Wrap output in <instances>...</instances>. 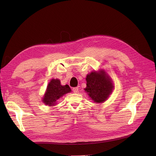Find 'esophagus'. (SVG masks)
I'll return each instance as SVG.
<instances>
[{
    "instance_id": "1",
    "label": "esophagus",
    "mask_w": 156,
    "mask_h": 156,
    "mask_svg": "<svg viewBox=\"0 0 156 156\" xmlns=\"http://www.w3.org/2000/svg\"><path fill=\"white\" fill-rule=\"evenodd\" d=\"M73 91L74 93H77L78 92V87H74L73 88Z\"/></svg>"
}]
</instances>
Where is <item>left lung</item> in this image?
<instances>
[{
    "mask_svg": "<svg viewBox=\"0 0 156 156\" xmlns=\"http://www.w3.org/2000/svg\"><path fill=\"white\" fill-rule=\"evenodd\" d=\"M86 80L87 88L85 90L97 103L104 102L112 93L113 85L103 71L92 72L87 76Z\"/></svg>",
    "mask_w": 156,
    "mask_h": 156,
    "instance_id": "left-lung-1",
    "label": "left lung"
}]
</instances>
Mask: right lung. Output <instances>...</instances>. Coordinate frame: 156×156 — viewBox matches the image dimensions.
Wrapping results in <instances>:
<instances>
[{
  "instance_id": "1",
  "label": "right lung",
  "mask_w": 156,
  "mask_h": 156,
  "mask_svg": "<svg viewBox=\"0 0 156 156\" xmlns=\"http://www.w3.org/2000/svg\"><path fill=\"white\" fill-rule=\"evenodd\" d=\"M71 91V88L68 85L62 86L61 85L59 80L52 79L48 84L47 92L42 101L45 105L54 106L60 97Z\"/></svg>"
}]
</instances>
